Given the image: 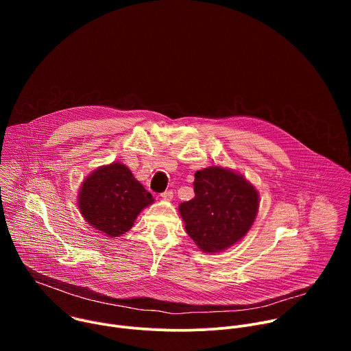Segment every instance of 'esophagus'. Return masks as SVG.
<instances>
[{"mask_svg": "<svg viewBox=\"0 0 351 351\" xmlns=\"http://www.w3.org/2000/svg\"><path fill=\"white\" fill-rule=\"evenodd\" d=\"M161 197H162L164 199H167V202H171V199L173 198V191H172V190H167V191H164V193L161 194Z\"/></svg>", "mask_w": 351, "mask_h": 351, "instance_id": "obj_1", "label": "esophagus"}]
</instances>
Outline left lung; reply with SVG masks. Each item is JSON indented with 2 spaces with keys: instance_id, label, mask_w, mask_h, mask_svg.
Listing matches in <instances>:
<instances>
[{
  "instance_id": "1",
  "label": "left lung",
  "mask_w": 351,
  "mask_h": 351,
  "mask_svg": "<svg viewBox=\"0 0 351 351\" xmlns=\"http://www.w3.org/2000/svg\"><path fill=\"white\" fill-rule=\"evenodd\" d=\"M194 197L179 206L187 234L204 253L239 241L258 211V193L243 176L211 167L194 173Z\"/></svg>"
}]
</instances>
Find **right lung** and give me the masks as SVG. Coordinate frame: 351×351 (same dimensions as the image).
Wrapping results in <instances>:
<instances>
[{
	"instance_id": "obj_1",
	"label": "right lung",
	"mask_w": 351,
	"mask_h": 351,
	"mask_svg": "<svg viewBox=\"0 0 351 351\" xmlns=\"http://www.w3.org/2000/svg\"><path fill=\"white\" fill-rule=\"evenodd\" d=\"M153 202L152 193L119 162L95 169L86 178L79 191L83 218L110 237L128 232L140 211Z\"/></svg>"
}]
</instances>
